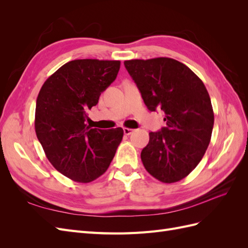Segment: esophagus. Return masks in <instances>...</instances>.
Masks as SVG:
<instances>
[{
    "label": "esophagus",
    "instance_id": "34e87169",
    "mask_svg": "<svg viewBox=\"0 0 248 248\" xmlns=\"http://www.w3.org/2000/svg\"><path fill=\"white\" fill-rule=\"evenodd\" d=\"M123 131H124V134H125V136H130V134L133 132V129H131V128H127V127H125V128H123Z\"/></svg>",
    "mask_w": 248,
    "mask_h": 248
}]
</instances>
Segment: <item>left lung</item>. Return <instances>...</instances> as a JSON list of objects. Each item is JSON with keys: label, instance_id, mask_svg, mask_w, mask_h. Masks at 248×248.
<instances>
[{"label": "left lung", "instance_id": "left-lung-1", "mask_svg": "<svg viewBox=\"0 0 248 248\" xmlns=\"http://www.w3.org/2000/svg\"><path fill=\"white\" fill-rule=\"evenodd\" d=\"M125 68L148 109H162L167 126L150 132L141 150L145 169L163 183L182 180L196 169L209 146L214 114L207 89L196 73L177 60H129Z\"/></svg>", "mask_w": 248, "mask_h": 248}]
</instances>
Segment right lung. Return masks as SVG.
Wrapping results in <instances>:
<instances>
[{
	"label": "right lung",
	"mask_w": 248,
	"mask_h": 248,
	"mask_svg": "<svg viewBox=\"0 0 248 248\" xmlns=\"http://www.w3.org/2000/svg\"><path fill=\"white\" fill-rule=\"evenodd\" d=\"M120 61L74 60L44 81L37 97L36 136L54 168L73 181L103 175L123 138V129L101 130L85 123L87 109L117 78Z\"/></svg>",
	"instance_id": "add662e5"
}]
</instances>
